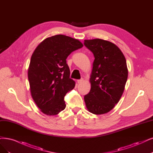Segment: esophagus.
Here are the masks:
<instances>
[{"label":"esophagus","instance_id":"1","mask_svg":"<svg viewBox=\"0 0 153 153\" xmlns=\"http://www.w3.org/2000/svg\"><path fill=\"white\" fill-rule=\"evenodd\" d=\"M83 81H84L83 79H79V80H77V82L78 84H80V83H82Z\"/></svg>","mask_w":153,"mask_h":153}]
</instances>
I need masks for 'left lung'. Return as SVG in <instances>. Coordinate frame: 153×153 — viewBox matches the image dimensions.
I'll use <instances>...</instances> for the list:
<instances>
[{"label":"left lung","instance_id":"left-lung-1","mask_svg":"<svg viewBox=\"0 0 153 153\" xmlns=\"http://www.w3.org/2000/svg\"><path fill=\"white\" fill-rule=\"evenodd\" d=\"M84 44L94 56L91 90L84 96V101L89 112L105 114L114 108L123 93L128 77L126 59L120 49L109 41L85 39Z\"/></svg>","mask_w":153,"mask_h":153}]
</instances>
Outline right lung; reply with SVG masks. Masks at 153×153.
<instances>
[{
    "instance_id": "add662e5",
    "label": "right lung",
    "mask_w": 153,
    "mask_h": 153,
    "mask_svg": "<svg viewBox=\"0 0 153 153\" xmlns=\"http://www.w3.org/2000/svg\"><path fill=\"white\" fill-rule=\"evenodd\" d=\"M82 47L77 39L57 35L45 39L33 52L27 77L32 98L44 114L56 115L65 109L64 97L76 83L66 59Z\"/></svg>"
}]
</instances>
